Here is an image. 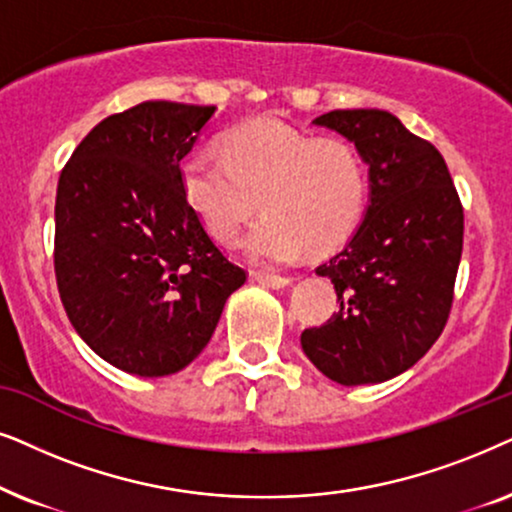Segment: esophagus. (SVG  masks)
<instances>
[{
	"instance_id": "obj_1",
	"label": "esophagus",
	"mask_w": 512,
	"mask_h": 512,
	"mask_svg": "<svg viewBox=\"0 0 512 512\" xmlns=\"http://www.w3.org/2000/svg\"><path fill=\"white\" fill-rule=\"evenodd\" d=\"M255 281H260L262 285H267V288H285V285H290L292 278L290 276H281V274H267V271H255Z\"/></svg>"
}]
</instances>
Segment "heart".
<instances>
[{"instance_id": "1", "label": "heart", "mask_w": 512, "mask_h": 512, "mask_svg": "<svg viewBox=\"0 0 512 512\" xmlns=\"http://www.w3.org/2000/svg\"><path fill=\"white\" fill-rule=\"evenodd\" d=\"M222 159L194 152L180 161V187L203 229L234 245L243 224L250 255L288 262L304 248L327 252L358 227L367 199L363 156L344 138H313L281 119H252L220 140Z\"/></svg>"}]
</instances>
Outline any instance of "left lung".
I'll return each mask as SVG.
<instances>
[{
  "mask_svg": "<svg viewBox=\"0 0 512 512\" xmlns=\"http://www.w3.org/2000/svg\"><path fill=\"white\" fill-rule=\"evenodd\" d=\"M313 124L356 145L370 166V206L316 269L335 283L339 311L302 332V349L337 384H379L410 370L445 330L463 206L438 149L384 109H335Z\"/></svg>",
  "mask_w": 512,
  "mask_h": 512,
  "instance_id": "left-lung-1",
  "label": "left lung"
}]
</instances>
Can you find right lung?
<instances>
[{
    "label": "right lung",
    "instance_id": "add662e5",
    "mask_svg": "<svg viewBox=\"0 0 512 512\" xmlns=\"http://www.w3.org/2000/svg\"><path fill=\"white\" fill-rule=\"evenodd\" d=\"M215 107L140 102L102 119L65 163L56 194L58 292L79 337L140 377L187 367L213 337L245 269L187 206L180 161Z\"/></svg>",
    "mask_w": 512,
    "mask_h": 512
}]
</instances>
